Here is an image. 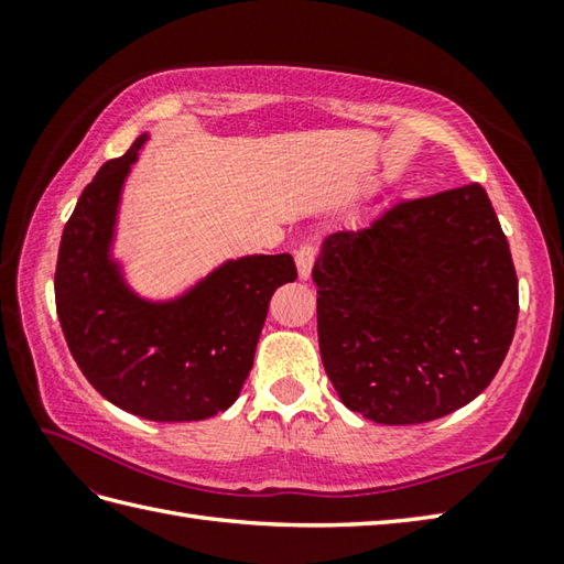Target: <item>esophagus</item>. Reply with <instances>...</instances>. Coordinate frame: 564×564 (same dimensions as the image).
I'll return each instance as SVG.
<instances>
[{
  "label": "esophagus",
  "mask_w": 564,
  "mask_h": 564,
  "mask_svg": "<svg viewBox=\"0 0 564 564\" xmlns=\"http://www.w3.org/2000/svg\"><path fill=\"white\" fill-rule=\"evenodd\" d=\"M313 263H315V247L313 245H303L295 251V267H297V275H301V281L310 279Z\"/></svg>",
  "instance_id": "34e87169"
}]
</instances>
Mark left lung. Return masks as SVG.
<instances>
[{
    "label": "left lung",
    "mask_w": 564,
    "mask_h": 564,
    "mask_svg": "<svg viewBox=\"0 0 564 564\" xmlns=\"http://www.w3.org/2000/svg\"><path fill=\"white\" fill-rule=\"evenodd\" d=\"M313 281L332 386L378 424L434 422L473 402L517 329V271L480 184L329 235Z\"/></svg>",
    "instance_id": "1"
}]
</instances>
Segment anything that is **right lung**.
<instances>
[{
  "instance_id": "right-lung-1",
  "label": "right lung",
  "mask_w": 564,
  "mask_h": 564,
  "mask_svg": "<svg viewBox=\"0 0 564 564\" xmlns=\"http://www.w3.org/2000/svg\"><path fill=\"white\" fill-rule=\"evenodd\" d=\"M150 140L106 162L59 239L55 305L79 370L106 400L150 422H200L242 390L269 303L295 281L291 254L227 259L170 301L130 289L113 239L126 178Z\"/></svg>"
}]
</instances>
